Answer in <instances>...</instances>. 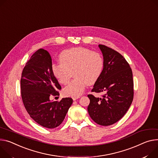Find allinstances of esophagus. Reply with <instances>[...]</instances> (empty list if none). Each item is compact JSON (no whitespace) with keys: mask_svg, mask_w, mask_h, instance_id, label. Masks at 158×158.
<instances>
[{"mask_svg":"<svg viewBox=\"0 0 158 158\" xmlns=\"http://www.w3.org/2000/svg\"><path fill=\"white\" fill-rule=\"evenodd\" d=\"M79 98H80V96H76V97H73V99L74 101H75V100H76L77 99H78Z\"/></svg>","mask_w":158,"mask_h":158,"instance_id":"esophagus-1","label":"esophagus"}]
</instances>
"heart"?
<instances>
[{
	"mask_svg": "<svg viewBox=\"0 0 158 158\" xmlns=\"http://www.w3.org/2000/svg\"><path fill=\"white\" fill-rule=\"evenodd\" d=\"M60 63L53 64V74L58 81L67 84L73 73L74 79L64 88L66 96H79L86 85L94 84L101 76L104 67L102 55L83 47L63 51L59 56Z\"/></svg>",
	"mask_w": 158,
	"mask_h": 158,
	"instance_id": "heart-1",
	"label": "heart"
}]
</instances>
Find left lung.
Listing matches in <instances>:
<instances>
[{
  "label": "left lung",
  "mask_w": 158,
  "mask_h": 158,
  "mask_svg": "<svg viewBox=\"0 0 158 158\" xmlns=\"http://www.w3.org/2000/svg\"><path fill=\"white\" fill-rule=\"evenodd\" d=\"M98 47L103 56L104 67L91 91L105 94L102 98L88 94V111L94 122L108 126L120 120L131 106L134 98L133 76L120 53L103 45Z\"/></svg>",
  "instance_id": "obj_1"
}]
</instances>
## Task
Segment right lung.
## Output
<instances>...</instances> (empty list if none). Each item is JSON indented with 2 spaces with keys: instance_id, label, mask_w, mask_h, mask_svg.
Segmentation results:
<instances>
[{
  "instance_id": "1",
  "label": "right lung",
  "mask_w": 158,
  "mask_h": 158,
  "mask_svg": "<svg viewBox=\"0 0 158 158\" xmlns=\"http://www.w3.org/2000/svg\"><path fill=\"white\" fill-rule=\"evenodd\" d=\"M52 67L49 53L40 48L26 62L21 79V97L27 112L37 123L48 128L62 123L73 102L71 98L60 102L50 99L51 96H59L57 91L61 89Z\"/></svg>"
}]
</instances>
